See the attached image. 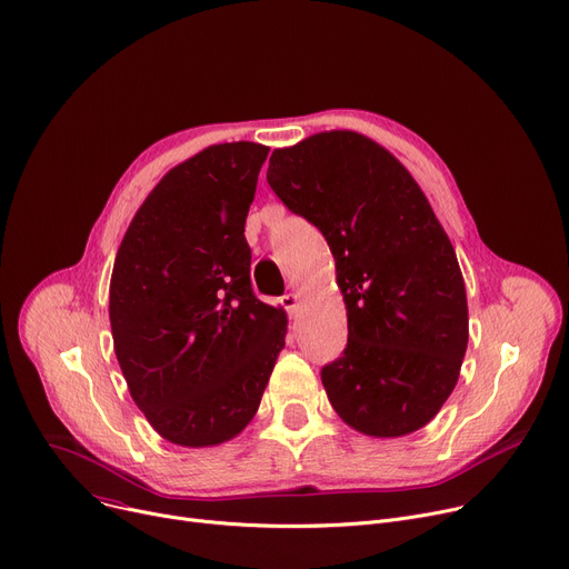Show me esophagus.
I'll list each match as a JSON object with an SVG mask.
<instances>
[{"mask_svg":"<svg viewBox=\"0 0 569 569\" xmlns=\"http://www.w3.org/2000/svg\"><path fill=\"white\" fill-rule=\"evenodd\" d=\"M280 302H282V308H284L289 315H296L298 305H300V293H296V291H291V293H284Z\"/></svg>","mask_w":569,"mask_h":569,"instance_id":"obj_1","label":"esophagus"}]
</instances>
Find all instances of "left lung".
<instances>
[{"instance_id":"obj_1","label":"left lung","mask_w":569,"mask_h":569,"mask_svg":"<svg viewBox=\"0 0 569 569\" xmlns=\"http://www.w3.org/2000/svg\"><path fill=\"white\" fill-rule=\"evenodd\" d=\"M267 180L335 257L348 343L321 371L330 406L369 437L423 428L460 378L469 315L453 243L421 187L351 129L273 150Z\"/></svg>"}]
</instances>
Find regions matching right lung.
I'll list each match as a JSON object with an SVG mask.
<instances>
[{
	"label": "right lung",
	"instance_id": "add662e5",
	"mask_svg": "<svg viewBox=\"0 0 569 569\" xmlns=\"http://www.w3.org/2000/svg\"><path fill=\"white\" fill-rule=\"evenodd\" d=\"M269 148L209 146L170 168L118 248L113 351L139 410L170 445L230 442L254 417L287 312L254 298L243 237Z\"/></svg>",
	"mask_w": 569,
	"mask_h": 569
}]
</instances>
